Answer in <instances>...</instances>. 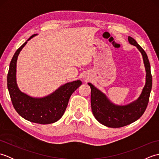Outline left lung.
<instances>
[{"instance_id": "obj_1", "label": "left lung", "mask_w": 159, "mask_h": 159, "mask_svg": "<svg viewBox=\"0 0 159 159\" xmlns=\"http://www.w3.org/2000/svg\"><path fill=\"white\" fill-rule=\"evenodd\" d=\"M128 40L141 52L146 73V83L139 98L125 105H117L92 83H87L91 88V106L93 116L100 124L110 128L122 127L139 119L146 109L152 89V78L147 54L133 38L128 36Z\"/></svg>"}]
</instances>
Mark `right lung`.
Instances as JSON below:
<instances>
[{"label":"right lung","instance_id":"obj_1","mask_svg":"<svg viewBox=\"0 0 159 159\" xmlns=\"http://www.w3.org/2000/svg\"><path fill=\"white\" fill-rule=\"evenodd\" d=\"M38 34L33 35L16 50L9 65L7 88L13 106L20 116L31 122L48 124L61 119L67 108L71 95L82 85L80 80L66 83L55 92L43 97H33L22 92L16 80L17 60L20 51L28 41Z\"/></svg>","mask_w":159,"mask_h":159}]
</instances>
